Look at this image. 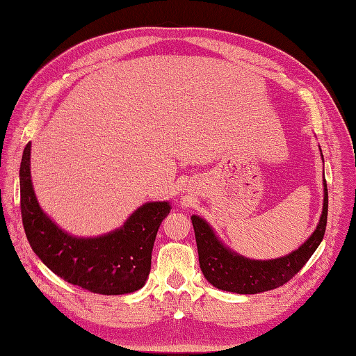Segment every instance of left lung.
I'll list each match as a JSON object with an SVG mask.
<instances>
[{"label":"left lung","mask_w":356,"mask_h":356,"mask_svg":"<svg viewBox=\"0 0 356 356\" xmlns=\"http://www.w3.org/2000/svg\"><path fill=\"white\" fill-rule=\"evenodd\" d=\"M321 149V146H318ZM322 154V150H321ZM323 160V155H322ZM328 215V190L323 179L322 215L306 242L286 256L259 261L238 254L221 242L213 227L200 215H191L200 267L210 284L226 292L261 293L286 284L314 254L325 236Z\"/></svg>","instance_id":"obj_1"}]
</instances>
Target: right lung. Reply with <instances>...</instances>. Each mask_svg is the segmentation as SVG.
Masks as SVG:
<instances>
[{
	"mask_svg": "<svg viewBox=\"0 0 356 356\" xmlns=\"http://www.w3.org/2000/svg\"><path fill=\"white\" fill-rule=\"evenodd\" d=\"M20 209L29 245L53 273L89 292L122 295L146 284L156 231L171 204H143L122 226L97 237L72 236L42 210L35 197L28 143L20 163Z\"/></svg>",
	"mask_w": 356,
	"mask_h": 356,
	"instance_id": "right-lung-1",
	"label": "right lung"
}]
</instances>
